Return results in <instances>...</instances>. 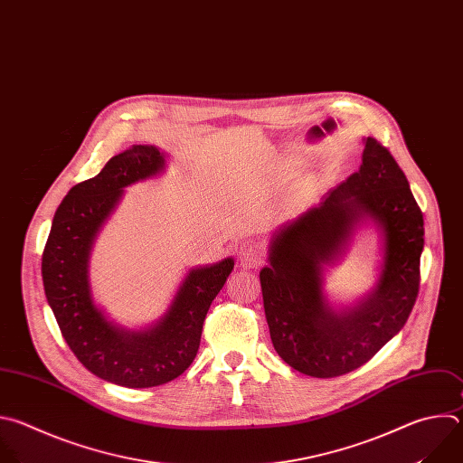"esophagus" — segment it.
I'll use <instances>...</instances> for the list:
<instances>
[{
	"label": "esophagus",
	"instance_id": "esophagus-1",
	"mask_svg": "<svg viewBox=\"0 0 463 463\" xmlns=\"http://www.w3.org/2000/svg\"><path fill=\"white\" fill-rule=\"evenodd\" d=\"M239 262L242 268H259L264 262V251L260 246H246L239 253Z\"/></svg>",
	"mask_w": 463,
	"mask_h": 463
}]
</instances>
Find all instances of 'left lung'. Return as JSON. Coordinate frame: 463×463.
I'll use <instances>...</instances> for the list:
<instances>
[{"label": "left lung", "mask_w": 463, "mask_h": 463, "mask_svg": "<svg viewBox=\"0 0 463 463\" xmlns=\"http://www.w3.org/2000/svg\"><path fill=\"white\" fill-rule=\"evenodd\" d=\"M374 218L386 257L375 294L335 315L322 299L320 264L336 256L353 226ZM423 215L391 151L368 137L359 171L275 235L260 269L264 314L275 352L314 378L348 374L407 323L420 290Z\"/></svg>", "instance_id": "8db88e82"}]
</instances>
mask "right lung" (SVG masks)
<instances>
[{
	"label": "right lung",
	"mask_w": 463,
	"mask_h": 463,
	"mask_svg": "<svg viewBox=\"0 0 463 463\" xmlns=\"http://www.w3.org/2000/svg\"><path fill=\"white\" fill-rule=\"evenodd\" d=\"M164 167L153 146H131L104 169L76 184L58 206L42 255L45 298L63 339L95 376L129 389L164 385L194 363L206 314L233 269V259L192 269L169 312L151 330L111 325L90 299L89 251L122 190Z\"/></svg>",
	"instance_id": "add662e5"
}]
</instances>
